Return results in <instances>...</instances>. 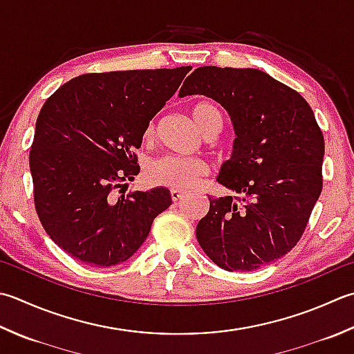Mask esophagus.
<instances>
[{
    "instance_id": "esophagus-1",
    "label": "esophagus",
    "mask_w": 354,
    "mask_h": 354,
    "mask_svg": "<svg viewBox=\"0 0 354 354\" xmlns=\"http://www.w3.org/2000/svg\"><path fill=\"white\" fill-rule=\"evenodd\" d=\"M170 196H171V199L175 201V203H176V201H179V199L183 198V192H181V190H175V189H173V190H170Z\"/></svg>"
}]
</instances>
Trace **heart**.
Masks as SVG:
<instances>
[{
    "label": "heart",
    "mask_w": 354,
    "mask_h": 354,
    "mask_svg": "<svg viewBox=\"0 0 354 354\" xmlns=\"http://www.w3.org/2000/svg\"><path fill=\"white\" fill-rule=\"evenodd\" d=\"M193 121L205 138L216 136L223 130V113L212 102H199L192 110ZM155 133V122H149L144 131L145 138H151ZM207 165L196 158H184L175 155H165L151 161L145 169L147 181L153 185L170 187L175 190H185L195 185L201 178L207 175Z\"/></svg>",
    "instance_id": "b5f03b06"
}]
</instances>
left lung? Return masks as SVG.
I'll list each match as a JSON object with an SVG mask.
<instances>
[{
    "label": "left lung",
    "mask_w": 354,
    "mask_h": 354,
    "mask_svg": "<svg viewBox=\"0 0 354 354\" xmlns=\"http://www.w3.org/2000/svg\"><path fill=\"white\" fill-rule=\"evenodd\" d=\"M205 95L233 122V153L216 181L238 196L209 198L196 238L228 272H253L301 239L322 192L324 135L302 96L258 68L199 67L179 96Z\"/></svg>",
    "instance_id": "obj_1"
}]
</instances>
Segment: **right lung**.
Masks as SVG:
<instances>
[{"label":"right lung","instance_id":"1","mask_svg":"<svg viewBox=\"0 0 354 354\" xmlns=\"http://www.w3.org/2000/svg\"><path fill=\"white\" fill-rule=\"evenodd\" d=\"M190 71L86 73L44 102L29 155L35 210L50 239L73 259L100 268L121 264L170 207L164 187L116 193L140 173L135 150L144 131Z\"/></svg>","mask_w":354,"mask_h":354}]
</instances>
